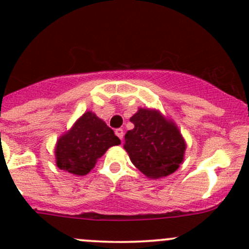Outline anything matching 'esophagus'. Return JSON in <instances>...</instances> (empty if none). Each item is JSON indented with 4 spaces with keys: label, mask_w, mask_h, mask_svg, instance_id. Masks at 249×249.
<instances>
[{
    "label": "esophagus",
    "mask_w": 249,
    "mask_h": 249,
    "mask_svg": "<svg viewBox=\"0 0 249 249\" xmlns=\"http://www.w3.org/2000/svg\"><path fill=\"white\" fill-rule=\"evenodd\" d=\"M115 135H117V136L123 141V137H124V130H123V129H117V130H115Z\"/></svg>",
    "instance_id": "esophagus-1"
}]
</instances>
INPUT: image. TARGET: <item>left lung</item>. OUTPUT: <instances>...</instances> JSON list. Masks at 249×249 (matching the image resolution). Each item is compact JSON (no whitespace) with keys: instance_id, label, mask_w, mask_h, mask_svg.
Segmentation results:
<instances>
[{"instance_id":"obj_1","label":"left lung","mask_w":249,"mask_h":249,"mask_svg":"<svg viewBox=\"0 0 249 249\" xmlns=\"http://www.w3.org/2000/svg\"><path fill=\"white\" fill-rule=\"evenodd\" d=\"M130 122L135 127L125 134L124 149L132 164L152 179L178 170L184 160L187 143L176 123L160 110L142 107Z\"/></svg>"}]
</instances>
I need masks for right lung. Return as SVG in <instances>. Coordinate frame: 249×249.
I'll return each mask as SVG.
<instances>
[{
  "label": "right lung",
  "instance_id": "right-lung-1",
  "mask_svg": "<svg viewBox=\"0 0 249 249\" xmlns=\"http://www.w3.org/2000/svg\"><path fill=\"white\" fill-rule=\"evenodd\" d=\"M118 144L120 140L113 130L95 113L88 110L56 141V166L72 175L85 176L108 148Z\"/></svg>",
  "mask_w": 249,
  "mask_h": 249
}]
</instances>
